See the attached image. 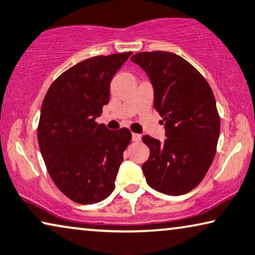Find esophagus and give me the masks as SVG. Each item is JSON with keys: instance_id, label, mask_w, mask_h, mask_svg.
Here are the masks:
<instances>
[{"instance_id": "34e87169", "label": "esophagus", "mask_w": 255, "mask_h": 255, "mask_svg": "<svg viewBox=\"0 0 255 255\" xmlns=\"http://www.w3.org/2000/svg\"><path fill=\"white\" fill-rule=\"evenodd\" d=\"M131 139H132V142L138 143V142H140V139H142V136H140L139 134H135V132H132Z\"/></svg>"}]
</instances>
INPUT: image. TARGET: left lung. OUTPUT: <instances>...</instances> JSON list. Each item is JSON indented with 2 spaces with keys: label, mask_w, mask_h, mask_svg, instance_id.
Wrapping results in <instances>:
<instances>
[{
  "label": "left lung",
  "mask_w": 255,
  "mask_h": 255,
  "mask_svg": "<svg viewBox=\"0 0 255 255\" xmlns=\"http://www.w3.org/2000/svg\"><path fill=\"white\" fill-rule=\"evenodd\" d=\"M130 60L151 80L167 137L163 143L143 137L149 148L144 176L155 191L183 195L201 183L216 155L220 118L215 95L204 77L171 52H140Z\"/></svg>",
  "instance_id": "1"
}]
</instances>
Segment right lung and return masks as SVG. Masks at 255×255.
Wrapping results in <instances>:
<instances>
[{"mask_svg": "<svg viewBox=\"0 0 255 255\" xmlns=\"http://www.w3.org/2000/svg\"><path fill=\"white\" fill-rule=\"evenodd\" d=\"M130 55L84 60L59 76L44 98L37 129L40 153L56 187L76 203H98L116 187L131 132L110 130L95 119L110 100L113 76Z\"/></svg>", "mask_w": 255, "mask_h": 255, "instance_id": "1", "label": "right lung"}]
</instances>
